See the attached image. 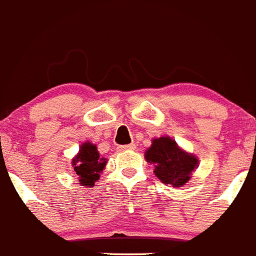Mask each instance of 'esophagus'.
Listing matches in <instances>:
<instances>
[{
    "label": "esophagus",
    "mask_w": 256,
    "mask_h": 256,
    "mask_svg": "<svg viewBox=\"0 0 256 256\" xmlns=\"http://www.w3.org/2000/svg\"><path fill=\"white\" fill-rule=\"evenodd\" d=\"M135 149V144H128V145H121L118 146V150L120 152H124V150H134Z\"/></svg>",
    "instance_id": "1"
}]
</instances>
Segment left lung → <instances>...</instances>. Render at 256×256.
Segmentation results:
<instances>
[{
    "label": "left lung",
    "mask_w": 256,
    "mask_h": 256,
    "mask_svg": "<svg viewBox=\"0 0 256 256\" xmlns=\"http://www.w3.org/2000/svg\"><path fill=\"white\" fill-rule=\"evenodd\" d=\"M145 158L148 163L155 166V176L173 187L184 186L198 164L197 158L179 149L176 142L168 136L152 140V146L145 152Z\"/></svg>",
    "instance_id": "left-lung-1"
}]
</instances>
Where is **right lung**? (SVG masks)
Masks as SVG:
<instances>
[{"label":"right lung","instance_id":"right-lung-1","mask_svg":"<svg viewBox=\"0 0 256 256\" xmlns=\"http://www.w3.org/2000/svg\"><path fill=\"white\" fill-rule=\"evenodd\" d=\"M106 163V159L100 158L96 145L90 142H84L76 159H73L74 172L86 187H92L96 180L100 179V173L104 170Z\"/></svg>","mask_w":256,"mask_h":256}]
</instances>
